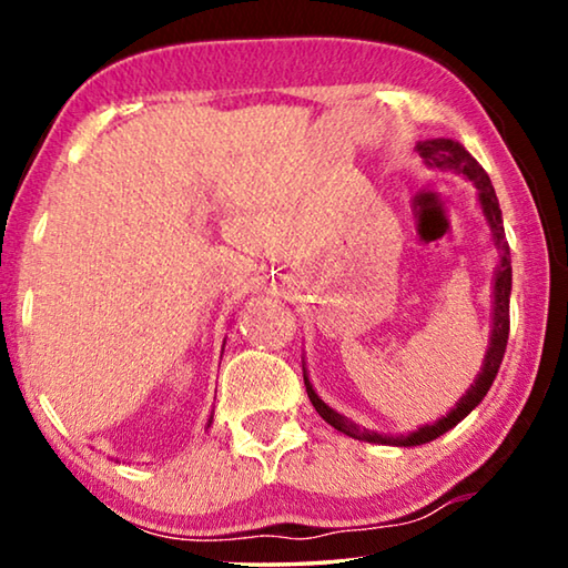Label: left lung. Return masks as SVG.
Here are the masks:
<instances>
[{
    "instance_id": "1",
    "label": "left lung",
    "mask_w": 568,
    "mask_h": 568,
    "mask_svg": "<svg viewBox=\"0 0 568 568\" xmlns=\"http://www.w3.org/2000/svg\"><path fill=\"white\" fill-rule=\"evenodd\" d=\"M416 150L420 152V158L428 162V165L436 168H446V170H456L460 175H466L468 180L476 182L478 187V200L480 207H484L488 225H491L494 240L498 245V271H496V285H494V331H491V345H488L484 368H480L478 378L474 381V386L466 390V396L456 403V408L444 416L440 420H436L434 426H423L418 430H413L408 436H383V434H371V430L361 428L358 423L348 420L341 413H335L331 406L318 398V393L313 390L311 381H307L305 371H303V381H305V390L307 398H311L313 408L321 413V418L325 423H331L333 428H338L341 434L358 438V440H371V444H390V446H420L428 444L438 436H444L446 430H450L456 426L458 420H464L470 410H474L484 396L491 388V383L496 378L498 368H501L504 353H506V343H508V325H511V318H508V297H511V247L506 243V233H504V220H501V207H498V197L496 190L491 185V178L486 175V170L478 165L476 158H470V152L458 145L454 140H423L416 145Z\"/></svg>"
}]
</instances>
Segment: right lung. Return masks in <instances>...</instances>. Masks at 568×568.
Here are the masks:
<instances>
[{"label": "right lung", "instance_id": "obj_1", "mask_svg": "<svg viewBox=\"0 0 568 568\" xmlns=\"http://www.w3.org/2000/svg\"><path fill=\"white\" fill-rule=\"evenodd\" d=\"M210 420H213V416H210ZM207 426H210V423H207Z\"/></svg>", "mask_w": 568, "mask_h": 568}]
</instances>
